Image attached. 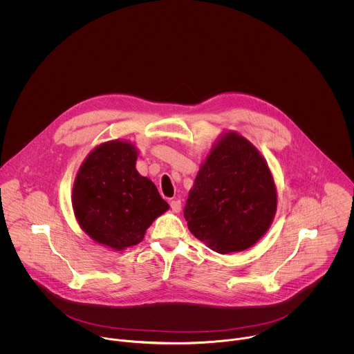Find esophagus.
Segmentation results:
<instances>
[{
	"mask_svg": "<svg viewBox=\"0 0 354 354\" xmlns=\"http://www.w3.org/2000/svg\"><path fill=\"white\" fill-rule=\"evenodd\" d=\"M170 207H171V209H173L174 212H180V211H181V201H178V199L171 201V202H170Z\"/></svg>",
	"mask_w": 354,
	"mask_h": 354,
	"instance_id": "esophagus-1",
	"label": "esophagus"
}]
</instances>
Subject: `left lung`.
Returning <instances> with one entry per match:
<instances>
[{"label":"left lung","mask_w":354,"mask_h":354,"mask_svg":"<svg viewBox=\"0 0 354 354\" xmlns=\"http://www.w3.org/2000/svg\"><path fill=\"white\" fill-rule=\"evenodd\" d=\"M277 209L270 169L240 135L207 156L184 207L191 233L218 253L240 252L267 232Z\"/></svg>","instance_id":"obj_1"}]
</instances>
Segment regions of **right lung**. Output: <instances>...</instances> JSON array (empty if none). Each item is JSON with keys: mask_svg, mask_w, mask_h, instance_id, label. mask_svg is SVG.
<instances>
[{"mask_svg": "<svg viewBox=\"0 0 354 354\" xmlns=\"http://www.w3.org/2000/svg\"><path fill=\"white\" fill-rule=\"evenodd\" d=\"M135 165L132 145L104 143L87 156L73 185L72 203L82 229L117 251L139 244L153 219L169 208Z\"/></svg>", "mask_w": 354, "mask_h": 354, "instance_id": "1", "label": "right lung"}]
</instances>
